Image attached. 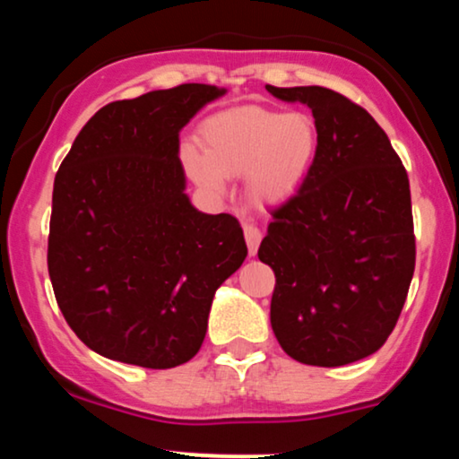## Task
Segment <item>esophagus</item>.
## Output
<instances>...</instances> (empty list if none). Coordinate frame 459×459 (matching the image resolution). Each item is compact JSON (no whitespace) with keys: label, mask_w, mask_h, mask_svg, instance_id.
Returning a JSON list of instances; mask_svg holds the SVG:
<instances>
[{"label":"esophagus","mask_w":459,"mask_h":459,"mask_svg":"<svg viewBox=\"0 0 459 459\" xmlns=\"http://www.w3.org/2000/svg\"><path fill=\"white\" fill-rule=\"evenodd\" d=\"M244 237H246V244H247V252H250V256H255L256 250H259L261 239H263L261 229L256 224H246Z\"/></svg>","instance_id":"obj_1"}]
</instances>
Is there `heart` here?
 Returning a JSON list of instances; mask_svg holds the SVG:
<instances>
[{"label": "heart", "mask_w": 459, "mask_h": 459, "mask_svg": "<svg viewBox=\"0 0 459 459\" xmlns=\"http://www.w3.org/2000/svg\"><path fill=\"white\" fill-rule=\"evenodd\" d=\"M204 149L186 144L181 161L196 186L222 192L229 177L247 178L256 200L276 203L307 181L319 152V129L308 112L237 108L209 118Z\"/></svg>", "instance_id": "heart-1"}]
</instances>
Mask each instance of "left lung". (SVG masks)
Masks as SVG:
<instances>
[{
	"label": "left lung",
	"instance_id": "obj_1",
	"mask_svg": "<svg viewBox=\"0 0 459 459\" xmlns=\"http://www.w3.org/2000/svg\"><path fill=\"white\" fill-rule=\"evenodd\" d=\"M267 92L304 103L319 152L302 187L272 212L259 259L273 270L272 330L293 360L341 367L386 343L414 273L410 181L365 108L321 86Z\"/></svg>",
	"mask_w": 459,
	"mask_h": 459
}]
</instances>
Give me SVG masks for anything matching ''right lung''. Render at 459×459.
<instances>
[{"mask_svg":"<svg viewBox=\"0 0 459 459\" xmlns=\"http://www.w3.org/2000/svg\"><path fill=\"white\" fill-rule=\"evenodd\" d=\"M181 83L108 103L54 181L47 265L66 324L92 351L146 368L198 354L218 287L244 263V230L186 194L178 131L222 97Z\"/></svg>","mask_w":459,"mask_h":459,"instance_id":"obj_1","label":"right lung"}]
</instances>
